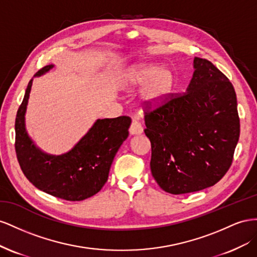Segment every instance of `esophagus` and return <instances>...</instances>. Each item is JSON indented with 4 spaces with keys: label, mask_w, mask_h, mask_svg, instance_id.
I'll return each mask as SVG.
<instances>
[{
    "label": "esophagus",
    "mask_w": 257,
    "mask_h": 257,
    "mask_svg": "<svg viewBox=\"0 0 257 257\" xmlns=\"http://www.w3.org/2000/svg\"><path fill=\"white\" fill-rule=\"evenodd\" d=\"M129 133H130V135H133V136L141 135L143 133L142 124L139 122L138 120H133V122H131L130 129H129Z\"/></svg>",
    "instance_id": "esophagus-1"
}]
</instances>
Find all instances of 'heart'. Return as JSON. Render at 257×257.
I'll return each instance as SVG.
<instances>
[{
    "label": "heart",
    "instance_id": "obj_1",
    "mask_svg": "<svg viewBox=\"0 0 257 257\" xmlns=\"http://www.w3.org/2000/svg\"><path fill=\"white\" fill-rule=\"evenodd\" d=\"M178 79L170 67L139 62L123 71L119 86L123 90H134L144 85L139 93L141 104L149 109L164 106L170 100L177 88Z\"/></svg>",
    "mask_w": 257,
    "mask_h": 257
}]
</instances>
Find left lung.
<instances>
[{
    "label": "left lung",
    "mask_w": 257,
    "mask_h": 257,
    "mask_svg": "<svg viewBox=\"0 0 257 257\" xmlns=\"http://www.w3.org/2000/svg\"><path fill=\"white\" fill-rule=\"evenodd\" d=\"M183 96L145 115L151 171L173 195L213 186L229 169L240 135L233 86L213 63L195 58Z\"/></svg>",
    "instance_id": "8db88e82"
}]
</instances>
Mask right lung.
<instances>
[{
	"instance_id": "add662e5",
	"label": "right lung",
	"mask_w": 257,
	"mask_h": 257,
	"mask_svg": "<svg viewBox=\"0 0 257 257\" xmlns=\"http://www.w3.org/2000/svg\"><path fill=\"white\" fill-rule=\"evenodd\" d=\"M54 67L46 65L34 77L46 74ZM33 78L28 84L15 122V148L21 170L44 193L69 201L87 199L100 192L106 183L116 153L129 136L131 119L127 116L97 119L70 151L60 155L44 152L34 143L26 127Z\"/></svg>"
}]
</instances>
